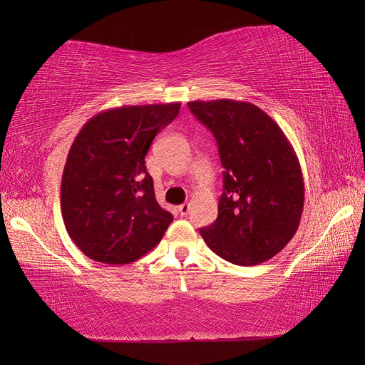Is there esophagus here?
<instances>
[{
    "label": "esophagus",
    "instance_id": "esophagus-1",
    "mask_svg": "<svg viewBox=\"0 0 365 365\" xmlns=\"http://www.w3.org/2000/svg\"><path fill=\"white\" fill-rule=\"evenodd\" d=\"M178 212H180L181 216H187V215H189V212H190V204H181L178 207Z\"/></svg>",
    "mask_w": 365,
    "mask_h": 365
}]
</instances>
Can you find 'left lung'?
<instances>
[{
  "mask_svg": "<svg viewBox=\"0 0 365 365\" xmlns=\"http://www.w3.org/2000/svg\"><path fill=\"white\" fill-rule=\"evenodd\" d=\"M189 108L213 132L225 169L217 219L200 230L202 239L235 264L269 260L294 237L303 213V173L292 145L250 102L195 101Z\"/></svg>",
  "mask_w": 365,
  "mask_h": 365,
  "instance_id": "left-lung-1",
  "label": "left lung"
}]
</instances>
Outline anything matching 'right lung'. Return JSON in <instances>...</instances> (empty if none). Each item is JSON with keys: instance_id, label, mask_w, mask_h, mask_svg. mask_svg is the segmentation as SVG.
Listing matches in <instances>:
<instances>
[{"instance_id": "add662e5", "label": "right lung", "mask_w": 365, "mask_h": 365, "mask_svg": "<svg viewBox=\"0 0 365 365\" xmlns=\"http://www.w3.org/2000/svg\"><path fill=\"white\" fill-rule=\"evenodd\" d=\"M180 108L173 102L106 109L76 135L62 173L61 210L86 257L126 264L160 244L173 216L155 200L145 157Z\"/></svg>"}]
</instances>
